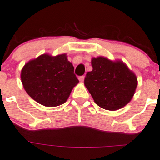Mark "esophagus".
<instances>
[{"label": "esophagus", "mask_w": 160, "mask_h": 160, "mask_svg": "<svg viewBox=\"0 0 160 160\" xmlns=\"http://www.w3.org/2000/svg\"><path fill=\"white\" fill-rule=\"evenodd\" d=\"M78 79H79L81 82H83L84 80H85V76H84V75H82V76H80L79 78H78Z\"/></svg>", "instance_id": "esophagus-1"}]
</instances>
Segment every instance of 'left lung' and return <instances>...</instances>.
Listing matches in <instances>:
<instances>
[{
    "label": "left lung",
    "mask_w": 160,
    "mask_h": 160,
    "mask_svg": "<svg viewBox=\"0 0 160 160\" xmlns=\"http://www.w3.org/2000/svg\"><path fill=\"white\" fill-rule=\"evenodd\" d=\"M91 66L93 69L86 74L85 85L97 105L114 111L131 101L135 93L138 78L125 62L98 57L91 59Z\"/></svg>",
    "instance_id": "8db88e82"
}]
</instances>
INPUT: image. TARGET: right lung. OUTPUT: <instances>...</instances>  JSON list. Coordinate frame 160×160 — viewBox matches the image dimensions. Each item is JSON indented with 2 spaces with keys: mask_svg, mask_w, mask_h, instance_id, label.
Listing matches in <instances>:
<instances>
[{
  "mask_svg": "<svg viewBox=\"0 0 160 160\" xmlns=\"http://www.w3.org/2000/svg\"><path fill=\"white\" fill-rule=\"evenodd\" d=\"M21 81L32 99L49 107L65 103L79 82L66 53L57 56L44 53L29 60L21 70Z\"/></svg>",
  "mask_w": 160,
  "mask_h": 160,
  "instance_id": "1",
  "label": "right lung"
}]
</instances>
